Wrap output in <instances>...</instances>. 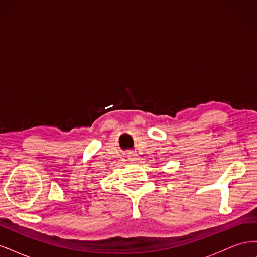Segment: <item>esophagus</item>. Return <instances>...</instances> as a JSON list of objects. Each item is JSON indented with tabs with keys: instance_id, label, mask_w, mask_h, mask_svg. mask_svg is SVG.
Masks as SVG:
<instances>
[{
	"instance_id": "obj_1",
	"label": "esophagus",
	"mask_w": 257,
	"mask_h": 257,
	"mask_svg": "<svg viewBox=\"0 0 257 257\" xmlns=\"http://www.w3.org/2000/svg\"><path fill=\"white\" fill-rule=\"evenodd\" d=\"M137 153L136 152H134V151H130L128 153H127V158H128V160L130 161H137V160H139V158L137 157Z\"/></svg>"
}]
</instances>
